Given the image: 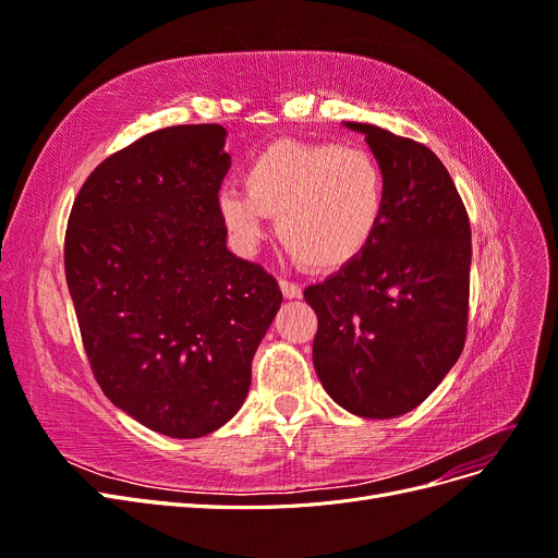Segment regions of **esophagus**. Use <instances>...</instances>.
I'll return each instance as SVG.
<instances>
[{
    "mask_svg": "<svg viewBox=\"0 0 558 558\" xmlns=\"http://www.w3.org/2000/svg\"><path fill=\"white\" fill-rule=\"evenodd\" d=\"M279 289H281V293H283V298H286V300H295V298H300V295H302L300 286H298V283H293V281H286V279H281V281H279Z\"/></svg>",
    "mask_w": 558,
    "mask_h": 558,
    "instance_id": "1",
    "label": "esophagus"
}]
</instances>
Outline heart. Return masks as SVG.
<instances>
[{
  "label": "heart",
  "instance_id": "1",
  "mask_svg": "<svg viewBox=\"0 0 558 558\" xmlns=\"http://www.w3.org/2000/svg\"><path fill=\"white\" fill-rule=\"evenodd\" d=\"M242 191L223 189L216 207L230 238L251 251L277 218V238L295 260L335 272L361 258L386 211V177L359 146L281 140L263 148L242 174Z\"/></svg>",
  "mask_w": 558,
  "mask_h": 558
}]
</instances>
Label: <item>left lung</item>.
Wrapping results in <instances>:
<instances>
[{
    "instance_id": "obj_1",
    "label": "left lung",
    "mask_w": 558,
    "mask_h": 558,
    "mask_svg": "<svg viewBox=\"0 0 558 558\" xmlns=\"http://www.w3.org/2000/svg\"><path fill=\"white\" fill-rule=\"evenodd\" d=\"M386 177V211L361 258L310 286L318 316L314 369L328 396L365 418L418 408L459 361L468 328L470 221L459 191L424 144L367 123Z\"/></svg>"
}]
</instances>
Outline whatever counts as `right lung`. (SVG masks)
Segmentation results:
<instances>
[{
    "mask_svg": "<svg viewBox=\"0 0 558 558\" xmlns=\"http://www.w3.org/2000/svg\"><path fill=\"white\" fill-rule=\"evenodd\" d=\"M226 128L174 125L118 150L83 183L64 272L105 396L179 440L238 414L251 361L281 307L265 269L226 246Z\"/></svg>",
    "mask_w": 558,
    "mask_h": 558,
    "instance_id": "1",
    "label": "right lung"
}]
</instances>
